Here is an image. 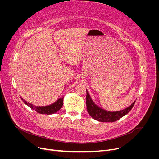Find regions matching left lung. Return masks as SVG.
Segmentation results:
<instances>
[{
    "label": "left lung",
    "instance_id": "left-lung-1",
    "mask_svg": "<svg viewBox=\"0 0 159 159\" xmlns=\"http://www.w3.org/2000/svg\"><path fill=\"white\" fill-rule=\"evenodd\" d=\"M135 103V101L129 106L125 109L117 111H109L97 106L91 98L86 89V108L89 115L93 119L102 122H113L127 115L132 109Z\"/></svg>",
    "mask_w": 159,
    "mask_h": 159
}]
</instances>
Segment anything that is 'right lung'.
I'll use <instances>...</instances> for the list:
<instances>
[{
    "label": "right lung",
    "instance_id": "1",
    "mask_svg": "<svg viewBox=\"0 0 159 159\" xmlns=\"http://www.w3.org/2000/svg\"><path fill=\"white\" fill-rule=\"evenodd\" d=\"M21 98V97H20ZM22 101L24 102L25 104L28 106L32 110H35L39 113L40 114H45V115H52L57 113L58 110H60L63 105V99L64 97H62L58 98L54 103L43 106H33V104L28 102L27 101L22 98H21Z\"/></svg>",
    "mask_w": 159,
    "mask_h": 159
}]
</instances>
